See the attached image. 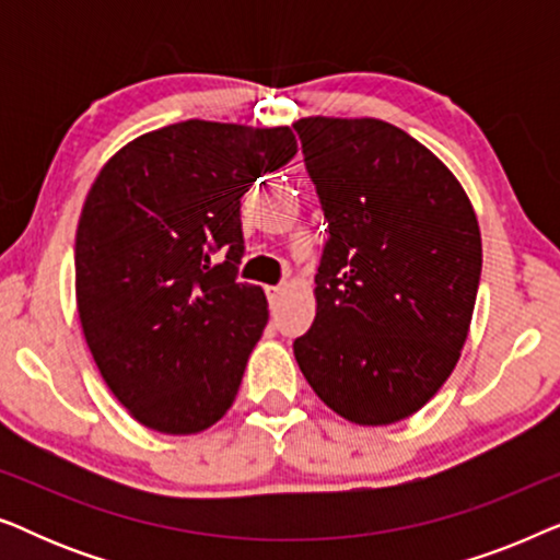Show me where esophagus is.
<instances>
[{"label":"esophagus","instance_id":"1","mask_svg":"<svg viewBox=\"0 0 560 560\" xmlns=\"http://www.w3.org/2000/svg\"><path fill=\"white\" fill-rule=\"evenodd\" d=\"M282 295H285V288H282V285H272V288H267V301H270L272 308L282 301Z\"/></svg>","mask_w":560,"mask_h":560}]
</instances>
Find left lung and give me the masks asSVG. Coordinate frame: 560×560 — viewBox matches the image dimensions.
I'll use <instances>...</instances> for the list:
<instances>
[{
    "mask_svg": "<svg viewBox=\"0 0 560 560\" xmlns=\"http://www.w3.org/2000/svg\"><path fill=\"white\" fill-rule=\"evenodd\" d=\"M328 242L316 318L295 362L320 400L357 425H393L451 377L469 336L481 234L456 175L382 119L295 121Z\"/></svg>",
    "mask_w": 560,
    "mask_h": 560,
    "instance_id": "obj_1",
    "label": "left lung"
}]
</instances>
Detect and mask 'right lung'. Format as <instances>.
<instances>
[{"mask_svg": "<svg viewBox=\"0 0 560 560\" xmlns=\"http://www.w3.org/2000/svg\"><path fill=\"white\" fill-rule=\"evenodd\" d=\"M295 152L290 127L188 119L98 171L75 229V308L106 387L150 431L194 435L232 408L267 326L265 290L236 282L240 198Z\"/></svg>", "mask_w": 560, "mask_h": 560, "instance_id": "obj_1", "label": "right lung"}]
</instances>
